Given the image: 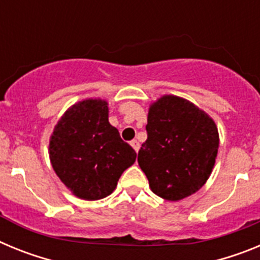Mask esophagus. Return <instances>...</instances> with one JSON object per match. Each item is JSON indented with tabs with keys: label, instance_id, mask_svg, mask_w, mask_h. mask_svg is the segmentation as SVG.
Returning a JSON list of instances; mask_svg holds the SVG:
<instances>
[{
	"label": "esophagus",
	"instance_id": "34e87169",
	"mask_svg": "<svg viewBox=\"0 0 260 260\" xmlns=\"http://www.w3.org/2000/svg\"><path fill=\"white\" fill-rule=\"evenodd\" d=\"M132 146H133V148H134L135 151H139V147H141V144H139V142L137 141V139H134V141H132Z\"/></svg>",
	"mask_w": 260,
	"mask_h": 260
}]
</instances>
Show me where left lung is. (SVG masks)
Returning <instances> with one entry per match:
<instances>
[{
	"label": "left lung",
	"mask_w": 260,
	"mask_h": 260,
	"mask_svg": "<svg viewBox=\"0 0 260 260\" xmlns=\"http://www.w3.org/2000/svg\"><path fill=\"white\" fill-rule=\"evenodd\" d=\"M146 130L138 162L151 190L173 202L198 191L212 172L219 148L212 118L185 99L167 95L151 105Z\"/></svg>",
	"instance_id": "left-lung-1"
}]
</instances>
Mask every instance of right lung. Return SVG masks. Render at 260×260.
<instances>
[{"mask_svg":"<svg viewBox=\"0 0 260 260\" xmlns=\"http://www.w3.org/2000/svg\"><path fill=\"white\" fill-rule=\"evenodd\" d=\"M49 157L73 194L98 201L112 194L137 152L108 121L107 102L88 99L61 117L50 137Z\"/></svg>","mask_w":260,"mask_h":260,"instance_id":"right-lung-1","label":"right lung"}]
</instances>
